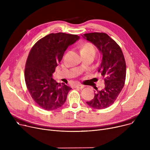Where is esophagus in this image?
<instances>
[{
  "instance_id": "esophagus-1",
  "label": "esophagus",
  "mask_w": 150,
  "mask_h": 150,
  "mask_svg": "<svg viewBox=\"0 0 150 150\" xmlns=\"http://www.w3.org/2000/svg\"><path fill=\"white\" fill-rule=\"evenodd\" d=\"M75 87L76 88H79V89H83L84 88V85H81V84H77L75 86Z\"/></svg>"
}]
</instances>
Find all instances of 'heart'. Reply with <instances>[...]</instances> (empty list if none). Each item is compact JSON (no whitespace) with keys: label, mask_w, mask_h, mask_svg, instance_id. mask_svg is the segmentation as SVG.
Here are the masks:
<instances>
[{"label":"heart","mask_w":150,"mask_h":150,"mask_svg":"<svg viewBox=\"0 0 150 150\" xmlns=\"http://www.w3.org/2000/svg\"><path fill=\"white\" fill-rule=\"evenodd\" d=\"M80 52L82 54H88V55H93L95 56L96 50L95 47L91 43H86L82 45L80 49Z\"/></svg>","instance_id":"obj_1"}]
</instances>
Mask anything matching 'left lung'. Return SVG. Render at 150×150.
Here are the masks:
<instances>
[{"label":"left lung","mask_w":150,"mask_h":150,"mask_svg":"<svg viewBox=\"0 0 150 150\" xmlns=\"http://www.w3.org/2000/svg\"><path fill=\"white\" fill-rule=\"evenodd\" d=\"M81 36L96 45L100 52L101 60L98 72L105 84V88L97 90L93 98L86 103L94 109H105L114 103L124 86L126 62L120 46L106 33L96 32Z\"/></svg>","instance_id":"1"}]
</instances>
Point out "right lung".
Wrapping results in <instances>:
<instances>
[{
	"mask_svg": "<svg viewBox=\"0 0 150 150\" xmlns=\"http://www.w3.org/2000/svg\"><path fill=\"white\" fill-rule=\"evenodd\" d=\"M79 39L76 35L50 33L39 39L30 52L25 69V83L34 101L47 111L61 107L72 89L52 76L67 47Z\"/></svg>",
	"mask_w": 150,
	"mask_h": 150,
	"instance_id": "1",
	"label": "right lung"
}]
</instances>
